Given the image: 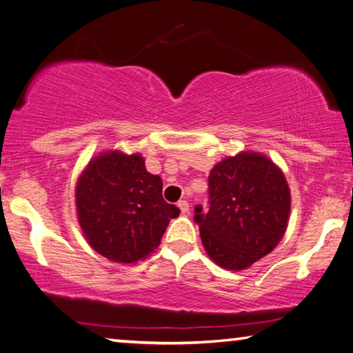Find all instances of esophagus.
I'll return each mask as SVG.
<instances>
[{
  "mask_svg": "<svg viewBox=\"0 0 353 353\" xmlns=\"http://www.w3.org/2000/svg\"><path fill=\"white\" fill-rule=\"evenodd\" d=\"M177 207L181 208V213H182V214H187L188 210H190V204H188L187 201H179V202H177Z\"/></svg>",
  "mask_w": 353,
  "mask_h": 353,
  "instance_id": "obj_1",
  "label": "esophagus"
}]
</instances>
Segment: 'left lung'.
I'll list each match as a JSON object with an SVG mask.
<instances>
[{
    "label": "left lung",
    "instance_id": "1",
    "mask_svg": "<svg viewBox=\"0 0 353 353\" xmlns=\"http://www.w3.org/2000/svg\"><path fill=\"white\" fill-rule=\"evenodd\" d=\"M210 208H194L207 255L227 271L252 266L282 240L291 191L283 171L265 154L241 151L213 166Z\"/></svg>",
    "mask_w": 353,
    "mask_h": 353
}]
</instances>
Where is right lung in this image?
<instances>
[{"label": "right lung", "mask_w": 353, "mask_h": 353, "mask_svg": "<svg viewBox=\"0 0 353 353\" xmlns=\"http://www.w3.org/2000/svg\"><path fill=\"white\" fill-rule=\"evenodd\" d=\"M162 179L146 171L143 155L99 152L77 177V223L87 243L115 263L145 260L181 210L165 202Z\"/></svg>", "instance_id": "obj_1"}]
</instances>
